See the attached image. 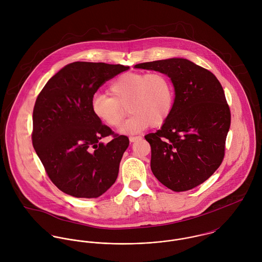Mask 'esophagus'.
<instances>
[{
	"instance_id": "1",
	"label": "esophagus",
	"mask_w": 262,
	"mask_h": 262,
	"mask_svg": "<svg viewBox=\"0 0 262 262\" xmlns=\"http://www.w3.org/2000/svg\"><path fill=\"white\" fill-rule=\"evenodd\" d=\"M140 139H141V137H140V136H131V137H129L130 142H135V141L140 140Z\"/></svg>"
}]
</instances>
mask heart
I'll return each mask as SVG.
<instances>
[{
	"label": "heart",
	"mask_w": 262,
	"mask_h": 262,
	"mask_svg": "<svg viewBox=\"0 0 262 262\" xmlns=\"http://www.w3.org/2000/svg\"><path fill=\"white\" fill-rule=\"evenodd\" d=\"M112 97L96 94L92 100L94 115L106 125H121L129 104L131 117L121 126L123 134H137L151 125L166 122L174 105V88L168 75L162 73L128 72L119 75L110 85Z\"/></svg>",
	"instance_id": "obj_1"
}]
</instances>
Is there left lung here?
Segmentation results:
<instances>
[{
	"label": "left lung",
	"mask_w": 262,
	"mask_h": 262,
	"mask_svg": "<svg viewBox=\"0 0 262 262\" xmlns=\"http://www.w3.org/2000/svg\"><path fill=\"white\" fill-rule=\"evenodd\" d=\"M168 75L176 98L162 127L145 136L151 170L165 187L185 191L207 181L221 165L231 113L224 90L210 71L185 58L135 66Z\"/></svg>",
	"instance_id": "obj_1"
}]
</instances>
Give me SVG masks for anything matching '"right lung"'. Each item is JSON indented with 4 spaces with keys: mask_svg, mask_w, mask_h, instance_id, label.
Here are the masks:
<instances>
[{
    "mask_svg": "<svg viewBox=\"0 0 262 262\" xmlns=\"http://www.w3.org/2000/svg\"><path fill=\"white\" fill-rule=\"evenodd\" d=\"M127 70L122 64L75 61L53 75L38 95L33 147L50 181L70 195L98 198L117 180L129 139L102 124L92 100L101 85ZM110 135L109 144L99 142Z\"/></svg>",
    "mask_w": 262,
    "mask_h": 262,
    "instance_id": "right-lung-1",
    "label": "right lung"
}]
</instances>
